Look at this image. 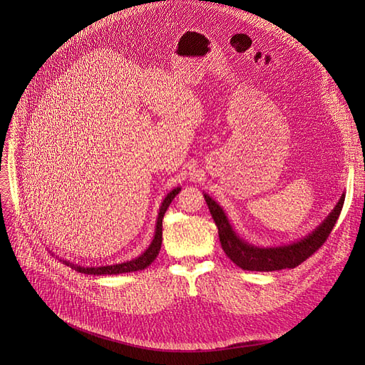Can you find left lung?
<instances>
[{
  "instance_id": "obj_1",
  "label": "left lung",
  "mask_w": 365,
  "mask_h": 365,
  "mask_svg": "<svg viewBox=\"0 0 365 365\" xmlns=\"http://www.w3.org/2000/svg\"><path fill=\"white\" fill-rule=\"evenodd\" d=\"M205 202L208 205L210 213L219 229V238L223 252L237 266L244 271H259V272H271L285 269V267H296L306 259H309L321 245L327 241L333 227L340 216L343 208L344 195L334 207L330 216L325 219L315 231L299 242L292 245H284L277 248H259L244 242L237 237L229 225L223 210L216 204L215 200L204 194Z\"/></svg>"
}]
</instances>
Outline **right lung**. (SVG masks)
Here are the masks:
<instances>
[{
  "label": "right lung",
  "instance_id": "add662e5",
  "mask_svg": "<svg viewBox=\"0 0 365 365\" xmlns=\"http://www.w3.org/2000/svg\"><path fill=\"white\" fill-rule=\"evenodd\" d=\"M180 187L173 189L171 192L165 197V200L161 204L160 213H158V220H157V229H155V237H153L150 245L148 247V250L140 255L138 259L130 260V262H124V263H118V264H112V266H101V267H83V266H76L72 264L69 262H65V264L71 266L72 269L78 271L81 274H88V275H117V274H125V272H134V271H142L145 267H148L155 257L160 253V248L163 244V219L164 215L167 212L168 205L171 204V201L175 200V197L179 194Z\"/></svg>",
  "mask_w": 365,
  "mask_h": 365
}]
</instances>
